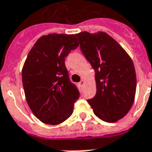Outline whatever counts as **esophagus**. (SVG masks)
Returning a JSON list of instances; mask_svg holds the SVG:
<instances>
[{
	"instance_id": "obj_1",
	"label": "esophagus",
	"mask_w": 152,
	"mask_h": 152,
	"mask_svg": "<svg viewBox=\"0 0 152 152\" xmlns=\"http://www.w3.org/2000/svg\"><path fill=\"white\" fill-rule=\"evenodd\" d=\"M79 85H80V86H83V85H85V80H81L80 81Z\"/></svg>"
}]
</instances>
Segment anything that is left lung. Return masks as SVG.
<instances>
[{
  "label": "left lung",
  "instance_id": "obj_1",
  "mask_svg": "<svg viewBox=\"0 0 152 152\" xmlns=\"http://www.w3.org/2000/svg\"><path fill=\"white\" fill-rule=\"evenodd\" d=\"M76 36L82 53L95 70L96 93L88 103L102 121L117 122L130 111L134 101L133 61L121 45L104 32L83 31Z\"/></svg>",
  "mask_w": 152,
  "mask_h": 152
}]
</instances>
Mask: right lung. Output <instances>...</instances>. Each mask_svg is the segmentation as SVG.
I'll return each mask as SVG.
<instances>
[{
	"mask_svg": "<svg viewBox=\"0 0 152 152\" xmlns=\"http://www.w3.org/2000/svg\"><path fill=\"white\" fill-rule=\"evenodd\" d=\"M79 42L74 34L40 37L22 67V84L29 107L45 124L58 125L72 115L79 90L69 80L65 58Z\"/></svg>",
	"mask_w": 152,
	"mask_h": 152,
	"instance_id": "add662e5",
	"label": "right lung"
}]
</instances>
